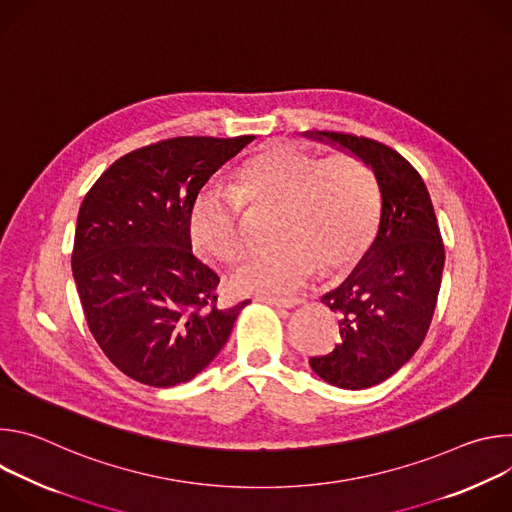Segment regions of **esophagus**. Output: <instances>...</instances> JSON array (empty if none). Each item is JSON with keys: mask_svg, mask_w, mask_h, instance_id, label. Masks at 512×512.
I'll return each instance as SVG.
<instances>
[{"mask_svg": "<svg viewBox=\"0 0 512 512\" xmlns=\"http://www.w3.org/2000/svg\"><path fill=\"white\" fill-rule=\"evenodd\" d=\"M259 300L263 304H269V306L279 308V310H291V308H296V306L302 304L300 300H277V298H259Z\"/></svg>", "mask_w": 512, "mask_h": 512, "instance_id": "esophagus-1", "label": "esophagus"}]
</instances>
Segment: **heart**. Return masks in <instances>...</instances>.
Returning a JSON list of instances; mask_svg holds the SVG:
<instances>
[{"label": "heart", "instance_id": "obj_1", "mask_svg": "<svg viewBox=\"0 0 512 512\" xmlns=\"http://www.w3.org/2000/svg\"><path fill=\"white\" fill-rule=\"evenodd\" d=\"M245 204L277 208L279 243L249 257L231 277L239 294L285 298L318 269L332 273L354 265L367 251L377 225V184L358 158H322L271 145L249 158L233 188H204L192 202L188 229L196 247L235 263L251 247Z\"/></svg>", "mask_w": 512, "mask_h": 512}]
</instances>
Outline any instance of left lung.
Listing matches in <instances>:
<instances>
[{"label": "left lung", "mask_w": 512, "mask_h": 512, "mask_svg": "<svg viewBox=\"0 0 512 512\" xmlns=\"http://www.w3.org/2000/svg\"><path fill=\"white\" fill-rule=\"evenodd\" d=\"M304 135L358 158L377 180V235L352 273L322 296L340 316V342L326 356L310 358L326 383L369 389L409 362L429 330L446 259L440 227L421 176L401 154L369 137Z\"/></svg>", "instance_id": "8db88e82"}]
</instances>
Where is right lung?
I'll return each mask as SVG.
<instances>
[{
	"mask_svg": "<svg viewBox=\"0 0 512 512\" xmlns=\"http://www.w3.org/2000/svg\"><path fill=\"white\" fill-rule=\"evenodd\" d=\"M253 135L174 137L105 170L85 196L72 277L91 334L137 383H188L227 344L249 304L216 306L218 275L192 255L188 218L208 178Z\"/></svg>",
	"mask_w": 512,
	"mask_h": 512,
	"instance_id": "right-lung-1",
	"label": "right lung"
}]
</instances>
